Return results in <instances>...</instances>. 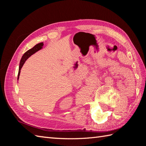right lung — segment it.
Wrapping results in <instances>:
<instances>
[{"instance_id":"obj_1","label":"right lung","mask_w":146,"mask_h":146,"mask_svg":"<svg viewBox=\"0 0 146 146\" xmlns=\"http://www.w3.org/2000/svg\"><path fill=\"white\" fill-rule=\"evenodd\" d=\"M44 45L43 44V42H40L39 44H37L36 45H35L34 47L31 49H30L29 50H28L27 51H26L25 53H24L22 57L21 61H20V64H19V73H18V77H17V80L19 78V75H20V72H21V70L22 67L24 65L25 61L28 59V58H29L31 56L33 55L34 53H35L36 52H37L38 51L40 50L41 48H42V46Z\"/></svg>"}]
</instances>
